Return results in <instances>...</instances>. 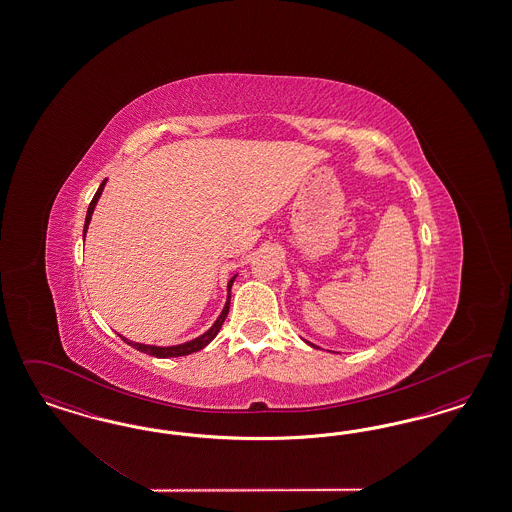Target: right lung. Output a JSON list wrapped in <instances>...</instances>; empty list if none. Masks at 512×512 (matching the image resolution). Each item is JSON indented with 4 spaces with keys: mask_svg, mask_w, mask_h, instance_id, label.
<instances>
[{
    "mask_svg": "<svg viewBox=\"0 0 512 512\" xmlns=\"http://www.w3.org/2000/svg\"><path fill=\"white\" fill-rule=\"evenodd\" d=\"M105 182H107V180H103V184L99 186L97 193L93 195L90 206H88L86 223H84V236H86L88 225H90V219H92L93 208H95V204H97L99 197H101V193H103V189H105ZM234 278H236V276H234ZM234 278L229 279V285H227V289H229V295H227V302H225V308H223V311H221V315L217 317V321L214 323V325H212V328H210L208 332H204V334L199 336V338L186 341V343H180V345H172V347H155V345L135 343V341L127 340V338H124V336H122V340H124L125 343H129L131 347L139 349L140 353H146V355H152V357L157 358L186 357V355H191V353H197V351H201V349H204V347H206L210 341L216 338L217 332H219V328H221L223 321H225V317H227V313H229V306H231V287H233Z\"/></svg>",
    "mask_w": 512,
    "mask_h": 512,
    "instance_id": "right-lung-1",
    "label": "right lung"
}]
</instances>
